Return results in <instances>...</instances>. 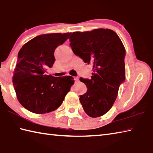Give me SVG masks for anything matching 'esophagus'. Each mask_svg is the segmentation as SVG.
<instances>
[{"mask_svg":"<svg viewBox=\"0 0 153 153\" xmlns=\"http://www.w3.org/2000/svg\"><path fill=\"white\" fill-rule=\"evenodd\" d=\"M74 81H75V82H77V81H79V78L78 76H75V77H74Z\"/></svg>","mask_w":153,"mask_h":153,"instance_id":"esophagus-1","label":"esophagus"}]
</instances>
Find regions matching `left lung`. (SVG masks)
<instances>
[{"instance_id": "left-lung-1", "label": "left lung", "mask_w": 153, "mask_h": 153, "mask_svg": "<svg viewBox=\"0 0 153 153\" xmlns=\"http://www.w3.org/2000/svg\"><path fill=\"white\" fill-rule=\"evenodd\" d=\"M69 40L74 53L93 65L91 79L80 78L88 88L80 102L88 116H102L112 107L126 80L123 43L113 30L103 28L73 32Z\"/></svg>"}]
</instances>
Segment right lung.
Segmentation results:
<instances>
[{
	"instance_id": "add662e5",
	"label": "right lung",
	"mask_w": 153,
	"mask_h": 153,
	"mask_svg": "<svg viewBox=\"0 0 153 153\" xmlns=\"http://www.w3.org/2000/svg\"><path fill=\"white\" fill-rule=\"evenodd\" d=\"M71 33H47L36 36L22 46L12 77L18 101L35 114L49 113L57 109L73 85L71 76L55 77L45 74L55 61V49Z\"/></svg>"
}]
</instances>
